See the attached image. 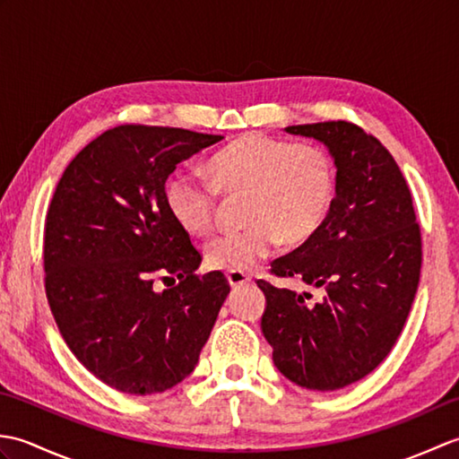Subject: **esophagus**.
I'll return each instance as SVG.
<instances>
[{
  "mask_svg": "<svg viewBox=\"0 0 459 459\" xmlns=\"http://www.w3.org/2000/svg\"><path fill=\"white\" fill-rule=\"evenodd\" d=\"M227 280L232 288H240L250 281V276L245 272H227Z\"/></svg>",
  "mask_w": 459,
  "mask_h": 459,
  "instance_id": "1",
  "label": "esophagus"
}]
</instances>
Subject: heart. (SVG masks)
<instances>
[{"mask_svg": "<svg viewBox=\"0 0 459 459\" xmlns=\"http://www.w3.org/2000/svg\"><path fill=\"white\" fill-rule=\"evenodd\" d=\"M209 178L179 169L165 183V204L193 237L214 229L219 193L240 197L245 229L214 237L204 258L212 270L252 272L278 242L299 245L324 224L337 191V168L319 143H291L252 132L209 160Z\"/></svg>", "mask_w": 459, "mask_h": 459, "instance_id": "1", "label": "heart"}]
</instances>
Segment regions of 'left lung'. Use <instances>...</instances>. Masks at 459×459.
Returning a JSON list of instances; mask_svg holds the SVG:
<instances>
[{"label":"left lung","instance_id":"1","mask_svg":"<svg viewBox=\"0 0 459 459\" xmlns=\"http://www.w3.org/2000/svg\"><path fill=\"white\" fill-rule=\"evenodd\" d=\"M324 142L337 191L324 224L272 262L270 274L299 278L324 298L258 280L266 294L262 333L274 365L311 391H337L367 377L391 353L420 281L422 235L412 195L383 143L345 120L288 126Z\"/></svg>","mask_w":459,"mask_h":459}]
</instances>
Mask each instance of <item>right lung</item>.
I'll return each instance as SVG.
<instances>
[{
    "instance_id": "add662e5",
    "label": "right lung",
    "mask_w": 459,
    "mask_h": 459,
    "mask_svg": "<svg viewBox=\"0 0 459 459\" xmlns=\"http://www.w3.org/2000/svg\"><path fill=\"white\" fill-rule=\"evenodd\" d=\"M222 135L163 126L106 130L66 165L48 204L45 294L74 357L126 394L193 373L230 286L165 204L175 165ZM178 284L160 292L154 280Z\"/></svg>"
}]
</instances>
